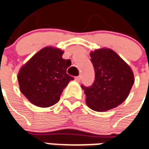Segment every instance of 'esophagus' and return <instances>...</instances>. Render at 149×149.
Instances as JSON below:
<instances>
[{
    "label": "esophagus",
    "mask_w": 149,
    "mask_h": 149,
    "mask_svg": "<svg viewBox=\"0 0 149 149\" xmlns=\"http://www.w3.org/2000/svg\"><path fill=\"white\" fill-rule=\"evenodd\" d=\"M75 80L77 81V82H80V80H81V76H77V77H75Z\"/></svg>",
    "instance_id": "esophagus-1"
}]
</instances>
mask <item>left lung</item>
<instances>
[{"mask_svg": "<svg viewBox=\"0 0 149 149\" xmlns=\"http://www.w3.org/2000/svg\"><path fill=\"white\" fill-rule=\"evenodd\" d=\"M95 80L90 87L82 86L86 102L94 111H107L117 107L129 96L134 75L131 67L109 48L91 52Z\"/></svg>", "mask_w": 149, "mask_h": 149, "instance_id": "1", "label": "left lung"}]
</instances>
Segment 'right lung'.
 I'll return each instance as SVG.
<instances>
[{
    "label": "right lung",
    "instance_id": "right-lung-1",
    "mask_svg": "<svg viewBox=\"0 0 149 149\" xmlns=\"http://www.w3.org/2000/svg\"><path fill=\"white\" fill-rule=\"evenodd\" d=\"M63 52L57 47H43L19 69V90L35 106L46 108L55 105L64 88L74 80L67 74L71 62L62 58Z\"/></svg>",
    "mask_w": 149,
    "mask_h": 149
}]
</instances>
